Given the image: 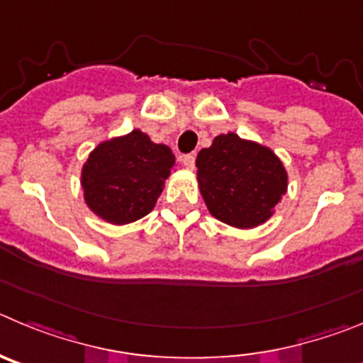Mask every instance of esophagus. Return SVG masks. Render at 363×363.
I'll return each instance as SVG.
<instances>
[{"mask_svg": "<svg viewBox=\"0 0 363 363\" xmlns=\"http://www.w3.org/2000/svg\"><path fill=\"white\" fill-rule=\"evenodd\" d=\"M182 164H184L186 168L194 169V166H195V153H186V155H182Z\"/></svg>", "mask_w": 363, "mask_h": 363, "instance_id": "1", "label": "esophagus"}]
</instances>
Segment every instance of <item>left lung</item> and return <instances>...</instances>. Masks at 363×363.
I'll list each match as a JSON object with an SVG mask.
<instances>
[{
	"label": "left lung",
	"instance_id": "obj_1",
	"mask_svg": "<svg viewBox=\"0 0 363 363\" xmlns=\"http://www.w3.org/2000/svg\"><path fill=\"white\" fill-rule=\"evenodd\" d=\"M195 166L208 210L230 226H259L286 194L287 175L280 159L237 133L215 137L210 148L199 152Z\"/></svg>",
	"mask_w": 363,
	"mask_h": 363
}]
</instances>
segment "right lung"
I'll list each match as a JSON object with an SVG mask.
<instances>
[{
	"mask_svg": "<svg viewBox=\"0 0 363 363\" xmlns=\"http://www.w3.org/2000/svg\"><path fill=\"white\" fill-rule=\"evenodd\" d=\"M175 157L141 130L101 143L88 157L81 184L84 201L112 224H128L153 210Z\"/></svg>",
	"mask_w": 363,
	"mask_h": 363,
	"instance_id": "1",
	"label": "right lung"
}]
</instances>
